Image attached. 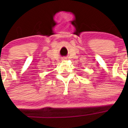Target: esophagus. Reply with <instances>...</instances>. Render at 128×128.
I'll return each instance as SVG.
<instances>
[{"label":"esophagus","mask_w":128,"mask_h":128,"mask_svg":"<svg viewBox=\"0 0 128 128\" xmlns=\"http://www.w3.org/2000/svg\"><path fill=\"white\" fill-rule=\"evenodd\" d=\"M64 60H65V59H64Z\"/></svg>","instance_id":"obj_1"}]
</instances>
